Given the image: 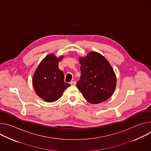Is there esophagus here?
Wrapping results in <instances>:
<instances>
[{"instance_id": "34e87169", "label": "esophagus", "mask_w": 151, "mask_h": 151, "mask_svg": "<svg viewBox=\"0 0 151 151\" xmlns=\"http://www.w3.org/2000/svg\"><path fill=\"white\" fill-rule=\"evenodd\" d=\"M70 83L71 85H75L76 83V81H72V82H70Z\"/></svg>"}]
</instances>
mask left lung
I'll list each match as a JSON object with an SVG mask.
<instances>
[{
  "label": "left lung",
  "instance_id": "left-lung-1",
  "mask_svg": "<svg viewBox=\"0 0 151 151\" xmlns=\"http://www.w3.org/2000/svg\"><path fill=\"white\" fill-rule=\"evenodd\" d=\"M79 61L81 75L76 87L85 99L98 104L109 99L116 85V75L109 62L95 51L79 57Z\"/></svg>",
  "mask_w": 151,
  "mask_h": 151
}]
</instances>
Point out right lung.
<instances>
[{
  "instance_id": "obj_1",
  "label": "right lung",
  "mask_w": 151,
  "mask_h": 151,
  "mask_svg": "<svg viewBox=\"0 0 151 151\" xmlns=\"http://www.w3.org/2000/svg\"><path fill=\"white\" fill-rule=\"evenodd\" d=\"M63 55L57 57L47 55L37 67L32 79L36 94L44 101L51 103L59 99L70 85L64 82L63 72L58 68V63Z\"/></svg>"
}]
</instances>
